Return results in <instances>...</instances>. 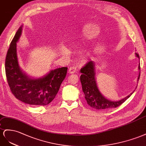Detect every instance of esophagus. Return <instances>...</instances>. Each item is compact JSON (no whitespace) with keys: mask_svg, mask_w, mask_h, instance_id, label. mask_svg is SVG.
<instances>
[{"mask_svg":"<svg viewBox=\"0 0 146 146\" xmlns=\"http://www.w3.org/2000/svg\"><path fill=\"white\" fill-rule=\"evenodd\" d=\"M76 72V66H72V67H70L69 68L68 70V73L70 74H73L74 73Z\"/></svg>","mask_w":146,"mask_h":146,"instance_id":"obj_1","label":"esophagus"}]
</instances>
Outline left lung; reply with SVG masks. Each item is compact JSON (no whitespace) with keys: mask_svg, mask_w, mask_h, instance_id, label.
<instances>
[{"mask_svg":"<svg viewBox=\"0 0 146 146\" xmlns=\"http://www.w3.org/2000/svg\"><path fill=\"white\" fill-rule=\"evenodd\" d=\"M136 56L139 58L138 54L136 53ZM94 66V62L93 61H89L80 70V72L82 73L80 76V80L87 104L91 108L99 110H106L111 108H117L121 105L131 96L132 93L118 102H112L104 97L100 92L95 81ZM138 68L140 70V64ZM139 77L140 74H139L138 80H139Z\"/></svg>","mask_w":146,"mask_h":146,"instance_id":"1","label":"left lung"}]
</instances>
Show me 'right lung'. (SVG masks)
I'll list each match as a JSON object with an SVG mask.
<instances>
[{"label":"right lung","mask_w":146,"mask_h":146,"mask_svg":"<svg viewBox=\"0 0 146 146\" xmlns=\"http://www.w3.org/2000/svg\"><path fill=\"white\" fill-rule=\"evenodd\" d=\"M22 26L16 32L7 53L5 74L8 86L14 96L20 101L34 106H46L59 90L67 72V67L52 70L42 78L31 79L19 67L16 42L21 35Z\"/></svg>","instance_id":"1"}]
</instances>
